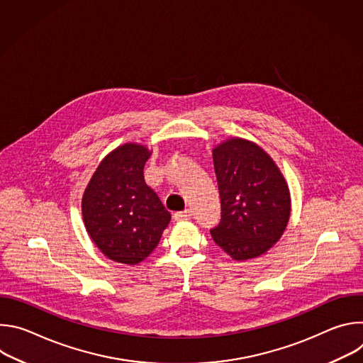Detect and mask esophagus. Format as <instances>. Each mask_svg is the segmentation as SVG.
<instances>
[{"mask_svg":"<svg viewBox=\"0 0 363 363\" xmlns=\"http://www.w3.org/2000/svg\"><path fill=\"white\" fill-rule=\"evenodd\" d=\"M191 216H192V211H191V210H185V211L175 213V214H174V220H175V221H184V220H189Z\"/></svg>","mask_w":363,"mask_h":363,"instance_id":"1","label":"esophagus"}]
</instances>
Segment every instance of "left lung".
<instances>
[{"label": "left lung", "mask_w": 363, "mask_h": 363, "mask_svg": "<svg viewBox=\"0 0 363 363\" xmlns=\"http://www.w3.org/2000/svg\"><path fill=\"white\" fill-rule=\"evenodd\" d=\"M221 199V220L211 235L234 260L264 254L286 230L289 186L269 155L255 143L234 138L213 150Z\"/></svg>", "instance_id": "obj_1"}]
</instances>
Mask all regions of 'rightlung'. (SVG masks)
I'll list each match as a JSON object with an SVG mask.
<instances>
[{
  "label": "right lung",
  "instance_id": "add662e5",
  "mask_svg": "<svg viewBox=\"0 0 363 363\" xmlns=\"http://www.w3.org/2000/svg\"><path fill=\"white\" fill-rule=\"evenodd\" d=\"M149 155L142 145L119 146L100 162L83 195L82 211L89 235L118 263L145 260L171 221V214L143 178Z\"/></svg>",
  "mask_w": 363,
  "mask_h": 363
}]
</instances>
